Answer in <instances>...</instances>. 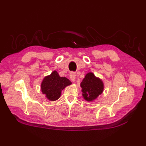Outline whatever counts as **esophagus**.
<instances>
[{
  "label": "esophagus",
  "mask_w": 146,
  "mask_h": 146,
  "mask_svg": "<svg viewBox=\"0 0 146 146\" xmlns=\"http://www.w3.org/2000/svg\"><path fill=\"white\" fill-rule=\"evenodd\" d=\"M70 78L71 79V81L73 82H75V78H76V73L72 72L70 73Z\"/></svg>",
  "instance_id": "1"
}]
</instances>
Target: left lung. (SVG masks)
Segmentation results:
<instances>
[{
    "instance_id": "1",
    "label": "left lung",
    "mask_w": 146,
    "mask_h": 146,
    "mask_svg": "<svg viewBox=\"0 0 146 146\" xmlns=\"http://www.w3.org/2000/svg\"><path fill=\"white\" fill-rule=\"evenodd\" d=\"M82 96L87 102H92L97 98L104 92L103 81L96 77L92 72L88 73L80 83Z\"/></svg>"
}]
</instances>
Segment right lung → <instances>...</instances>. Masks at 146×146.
I'll return each mask as SVG.
<instances>
[{
    "label": "right lung",
    "mask_w": 146,
    "mask_h": 146,
    "mask_svg": "<svg viewBox=\"0 0 146 146\" xmlns=\"http://www.w3.org/2000/svg\"><path fill=\"white\" fill-rule=\"evenodd\" d=\"M71 84L69 80L66 77L60 76L57 71L54 70L42 80L41 89L46 98L50 101H55L60 97L62 90Z\"/></svg>",
    "instance_id": "right-lung-1"
}]
</instances>
